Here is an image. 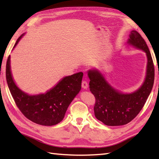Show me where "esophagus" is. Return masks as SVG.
Returning <instances> with one entry per match:
<instances>
[{
  "instance_id": "esophagus-1",
  "label": "esophagus",
  "mask_w": 159,
  "mask_h": 159,
  "mask_svg": "<svg viewBox=\"0 0 159 159\" xmlns=\"http://www.w3.org/2000/svg\"><path fill=\"white\" fill-rule=\"evenodd\" d=\"M82 87L84 89H87L88 88V83L86 81H83L82 82Z\"/></svg>"
}]
</instances>
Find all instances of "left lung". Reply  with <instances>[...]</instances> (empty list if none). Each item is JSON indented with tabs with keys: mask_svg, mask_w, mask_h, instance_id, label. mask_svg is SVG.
I'll list each match as a JSON object with an SVG mask.
<instances>
[{
	"mask_svg": "<svg viewBox=\"0 0 159 159\" xmlns=\"http://www.w3.org/2000/svg\"><path fill=\"white\" fill-rule=\"evenodd\" d=\"M126 44L142 50L146 55V76L139 88L130 93H123L111 85L99 70L92 68L87 71L89 89L96 98L94 114L96 119L107 126H121L133 120L142 109L154 85L153 61L145 40L133 30Z\"/></svg>",
	"mask_w": 159,
	"mask_h": 159,
	"instance_id": "1",
	"label": "left lung"
}]
</instances>
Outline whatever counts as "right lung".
<instances>
[{
  "label": "right lung",
  "instance_id": "1",
  "mask_svg": "<svg viewBox=\"0 0 159 159\" xmlns=\"http://www.w3.org/2000/svg\"><path fill=\"white\" fill-rule=\"evenodd\" d=\"M19 37L13 49L25 35ZM10 55L6 65V79L17 107L26 118L43 126L56 125L63 119L70 103L81 89L83 73L62 78L45 93L31 95L20 89L12 76Z\"/></svg>",
  "mask_w": 159,
  "mask_h": 159
}]
</instances>
